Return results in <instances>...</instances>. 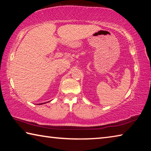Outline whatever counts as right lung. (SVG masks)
Returning <instances> with one entry per match:
<instances>
[{
  "mask_svg": "<svg viewBox=\"0 0 151 151\" xmlns=\"http://www.w3.org/2000/svg\"><path fill=\"white\" fill-rule=\"evenodd\" d=\"M47 103H48V102H47ZM45 104V103H40V104Z\"/></svg>",
  "mask_w": 151,
  "mask_h": 151,
  "instance_id": "add662e5",
  "label": "right lung"
}]
</instances>
